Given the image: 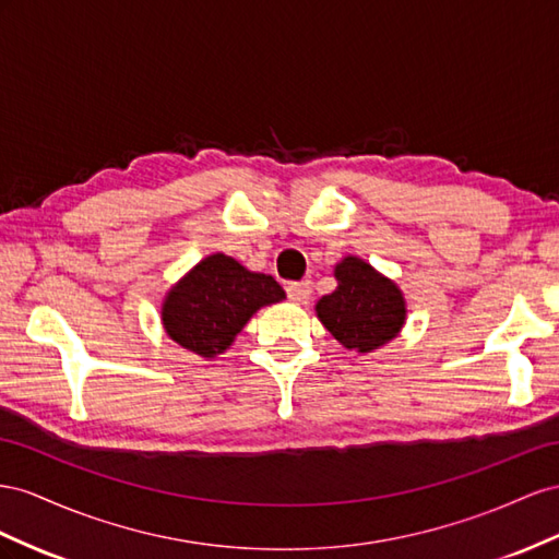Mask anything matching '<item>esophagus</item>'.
I'll return each mask as SVG.
<instances>
[{"label":"esophagus","mask_w":559,"mask_h":559,"mask_svg":"<svg viewBox=\"0 0 559 559\" xmlns=\"http://www.w3.org/2000/svg\"><path fill=\"white\" fill-rule=\"evenodd\" d=\"M288 297H290V301H295V305H307V301L311 299V283H307V281L290 283Z\"/></svg>","instance_id":"esophagus-1"}]
</instances>
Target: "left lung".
Masks as SVG:
<instances>
[{
    "label": "left lung",
    "mask_w": 559,
    "mask_h": 559,
    "mask_svg": "<svg viewBox=\"0 0 559 559\" xmlns=\"http://www.w3.org/2000/svg\"><path fill=\"white\" fill-rule=\"evenodd\" d=\"M334 278L337 288L318 299L316 316L344 348L372 354L401 334L407 301L395 281L356 254L334 264Z\"/></svg>",
    "instance_id": "obj_1"
}]
</instances>
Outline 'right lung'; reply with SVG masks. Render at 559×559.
<instances>
[{"label":"right lung","mask_w":559,"mask_h":559,"mask_svg":"<svg viewBox=\"0 0 559 559\" xmlns=\"http://www.w3.org/2000/svg\"><path fill=\"white\" fill-rule=\"evenodd\" d=\"M285 299L269 274L246 269L225 252H213L170 285L162 305L168 337L201 358H215L262 307Z\"/></svg>","instance_id":"add662e5"}]
</instances>
